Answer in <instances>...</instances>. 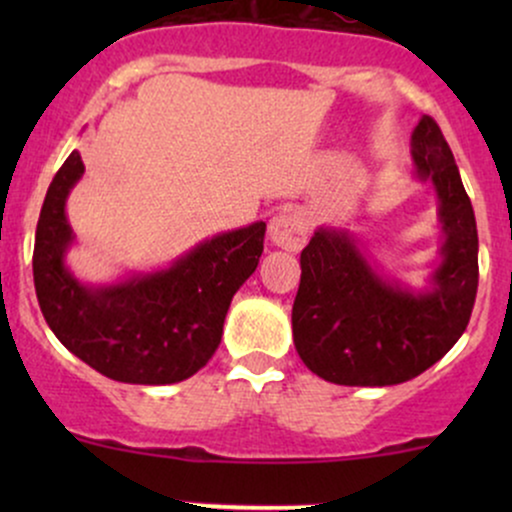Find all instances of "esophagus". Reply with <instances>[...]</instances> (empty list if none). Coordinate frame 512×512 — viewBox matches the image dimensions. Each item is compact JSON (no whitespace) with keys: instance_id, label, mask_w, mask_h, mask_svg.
<instances>
[{"instance_id":"1","label":"esophagus","mask_w":512,"mask_h":512,"mask_svg":"<svg viewBox=\"0 0 512 512\" xmlns=\"http://www.w3.org/2000/svg\"><path fill=\"white\" fill-rule=\"evenodd\" d=\"M269 240L276 248L298 252L308 240V219L298 211H281L269 221Z\"/></svg>"}]
</instances>
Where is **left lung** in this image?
I'll list each match as a JSON object with an SVG mask.
<instances>
[{
	"mask_svg": "<svg viewBox=\"0 0 512 512\" xmlns=\"http://www.w3.org/2000/svg\"><path fill=\"white\" fill-rule=\"evenodd\" d=\"M411 161L414 178L436 192L443 236L424 289L387 274L349 228L320 226L301 252L293 344L327 383H407L438 363L467 330L479 284L477 221L433 117H421L411 132Z\"/></svg>",
	"mask_w": 512,
	"mask_h": 512,
	"instance_id": "left-lung-1",
	"label": "left lung"
}]
</instances>
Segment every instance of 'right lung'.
<instances>
[{
  "instance_id": "obj_1",
  "label": "right lung",
  "mask_w": 512,
  "mask_h": 512,
  "mask_svg": "<svg viewBox=\"0 0 512 512\" xmlns=\"http://www.w3.org/2000/svg\"><path fill=\"white\" fill-rule=\"evenodd\" d=\"M81 175L84 161L72 151L35 228L33 281L45 322L74 356L117 383L187 380L219 349L228 305L260 264L267 223L216 233L168 267L91 284L67 264L76 243L67 199Z\"/></svg>"
}]
</instances>
